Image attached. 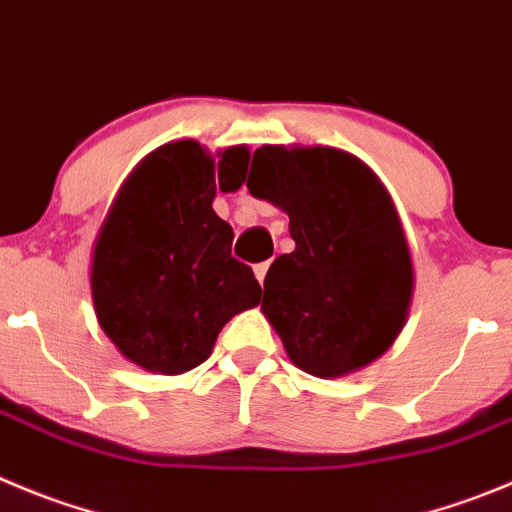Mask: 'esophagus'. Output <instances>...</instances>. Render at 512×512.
<instances>
[{"instance_id":"1","label":"esophagus","mask_w":512,"mask_h":512,"mask_svg":"<svg viewBox=\"0 0 512 512\" xmlns=\"http://www.w3.org/2000/svg\"><path fill=\"white\" fill-rule=\"evenodd\" d=\"M267 270H270V260L260 262V265H255V278H257V283H260V285H265Z\"/></svg>"}]
</instances>
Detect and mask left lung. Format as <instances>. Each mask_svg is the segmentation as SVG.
I'll list each match as a JSON object with an SVG mask.
<instances>
[{
    "label": "left lung",
    "mask_w": 512,
    "mask_h": 512,
    "mask_svg": "<svg viewBox=\"0 0 512 512\" xmlns=\"http://www.w3.org/2000/svg\"><path fill=\"white\" fill-rule=\"evenodd\" d=\"M247 189L290 217L295 250L272 262L262 313L305 374L343 376L399 336L412 300L407 237L391 197L356 156L262 146Z\"/></svg>",
    "instance_id": "8db88e82"
}]
</instances>
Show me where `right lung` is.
<instances>
[{"label": "right lung", "mask_w": 512, "mask_h": 512, "mask_svg": "<svg viewBox=\"0 0 512 512\" xmlns=\"http://www.w3.org/2000/svg\"><path fill=\"white\" fill-rule=\"evenodd\" d=\"M250 154L214 164L197 141L156 148L128 176L95 242V313L136 366L184 374L204 364L224 323L260 303L255 272L232 257V227L212 209L217 186L240 189Z\"/></svg>", "instance_id": "1"}]
</instances>
